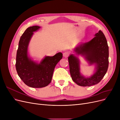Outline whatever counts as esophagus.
Returning a JSON list of instances; mask_svg holds the SVG:
<instances>
[{
    "label": "esophagus",
    "mask_w": 120,
    "mask_h": 120,
    "mask_svg": "<svg viewBox=\"0 0 120 120\" xmlns=\"http://www.w3.org/2000/svg\"><path fill=\"white\" fill-rule=\"evenodd\" d=\"M69 54H70V53H69L68 52H65L63 53V56L64 57H68L69 56Z\"/></svg>",
    "instance_id": "esophagus-1"
}]
</instances>
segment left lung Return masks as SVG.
<instances>
[{
    "label": "left lung",
    "mask_w": 120,
    "mask_h": 120,
    "mask_svg": "<svg viewBox=\"0 0 120 120\" xmlns=\"http://www.w3.org/2000/svg\"><path fill=\"white\" fill-rule=\"evenodd\" d=\"M91 41L82 44L75 49L77 54L85 56L90 64H96V71L90 78H85L80 73L79 60L71 55L68 57L72 79L77 85L89 86L99 83L104 78L109 66V46L106 37L101 30Z\"/></svg>",
    "instance_id": "1"
}]
</instances>
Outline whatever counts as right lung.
I'll use <instances>...</instances> for the list:
<instances>
[{"instance_id":"obj_1","label":"right lung","mask_w":120,"mask_h":120,"mask_svg":"<svg viewBox=\"0 0 120 120\" xmlns=\"http://www.w3.org/2000/svg\"><path fill=\"white\" fill-rule=\"evenodd\" d=\"M40 28L33 26L27 28L20 37L16 53L15 67L18 75L23 82L31 88H40L51 82L54 68L62 59L59 52L53 56H45L39 64L29 59L27 48L33 32Z\"/></svg>"}]
</instances>
